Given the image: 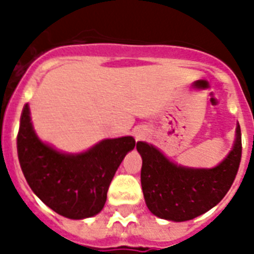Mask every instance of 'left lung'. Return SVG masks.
<instances>
[{"label": "left lung", "instance_id": "left-lung-1", "mask_svg": "<svg viewBox=\"0 0 254 254\" xmlns=\"http://www.w3.org/2000/svg\"><path fill=\"white\" fill-rule=\"evenodd\" d=\"M136 147L142 158L141 186L149 210L160 219L187 221L216 206L232 187L242 158L241 127L232 151L211 169L177 165L146 142Z\"/></svg>", "mask_w": 254, "mask_h": 254}]
</instances>
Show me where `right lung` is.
<instances>
[{"label":"right lung","instance_id":"add662e5","mask_svg":"<svg viewBox=\"0 0 254 254\" xmlns=\"http://www.w3.org/2000/svg\"><path fill=\"white\" fill-rule=\"evenodd\" d=\"M134 145L126 136L100 141L81 154H64L39 140L28 104L20 118L17 155L24 177L48 207L68 219L99 214L117 169Z\"/></svg>","mask_w":254,"mask_h":254}]
</instances>
